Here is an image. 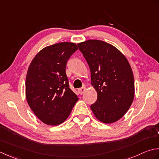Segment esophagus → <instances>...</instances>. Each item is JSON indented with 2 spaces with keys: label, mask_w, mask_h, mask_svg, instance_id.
Instances as JSON below:
<instances>
[{
  "label": "esophagus",
  "mask_w": 159,
  "mask_h": 159,
  "mask_svg": "<svg viewBox=\"0 0 159 159\" xmlns=\"http://www.w3.org/2000/svg\"><path fill=\"white\" fill-rule=\"evenodd\" d=\"M86 91V87L85 86H83L82 88H80L78 89V92L80 94H84V92Z\"/></svg>",
  "instance_id": "obj_1"
}]
</instances>
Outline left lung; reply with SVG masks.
<instances>
[{"label": "left lung", "instance_id": "obj_1", "mask_svg": "<svg viewBox=\"0 0 159 159\" xmlns=\"http://www.w3.org/2000/svg\"><path fill=\"white\" fill-rule=\"evenodd\" d=\"M77 46L89 64L91 84L98 93V99L90 108L102 122L116 121L127 112L134 99V76L128 61L104 41L89 40Z\"/></svg>", "mask_w": 159, "mask_h": 159}]
</instances>
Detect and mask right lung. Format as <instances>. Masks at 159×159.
Returning a JSON list of instances; mask_svg holds the SVG:
<instances>
[{"label":"right lung","mask_w":159,"mask_h":159,"mask_svg":"<svg viewBox=\"0 0 159 159\" xmlns=\"http://www.w3.org/2000/svg\"><path fill=\"white\" fill-rule=\"evenodd\" d=\"M77 49L72 43L47 47L35 56L28 69L26 98L34 114L47 125L63 123L78 100L66 74L67 61Z\"/></svg>","instance_id":"add662e5"}]
</instances>
